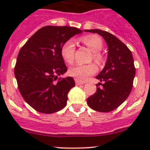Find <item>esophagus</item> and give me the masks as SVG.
<instances>
[{"label": "esophagus", "instance_id": "34e87169", "mask_svg": "<svg viewBox=\"0 0 150 150\" xmlns=\"http://www.w3.org/2000/svg\"><path fill=\"white\" fill-rule=\"evenodd\" d=\"M75 83H76V86H78V85H83L84 84V83L82 81H79V80H78V79H75Z\"/></svg>", "mask_w": 150, "mask_h": 150}]
</instances>
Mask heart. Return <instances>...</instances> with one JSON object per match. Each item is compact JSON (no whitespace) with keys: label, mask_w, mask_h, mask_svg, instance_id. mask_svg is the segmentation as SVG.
Instances as JSON below:
<instances>
[{"label":"heart","mask_w":150,"mask_h":150,"mask_svg":"<svg viewBox=\"0 0 150 150\" xmlns=\"http://www.w3.org/2000/svg\"><path fill=\"white\" fill-rule=\"evenodd\" d=\"M82 43L92 52V59L98 64L103 62V55L100 51L103 48V42L100 38L95 35L85 36L81 38ZM75 44L72 40H69L64 43L61 49V55L69 64L74 63ZM97 72V66L94 63L87 64L84 65H76L69 70V74L79 81H86L90 76Z\"/></svg>","instance_id":"1"}]
</instances>
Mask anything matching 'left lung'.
I'll return each mask as SVG.
<instances>
[{
    "mask_svg": "<svg viewBox=\"0 0 150 150\" xmlns=\"http://www.w3.org/2000/svg\"><path fill=\"white\" fill-rule=\"evenodd\" d=\"M97 33L104 38L108 46L105 67L96 76L101 83L97 91L87 98L89 107L96 111L110 112L120 107L129 95L133 86L135 67L132 52L116 37L99 29L85 30Z\"/></svg>",
    "mask_w": 150,
    "mask_h": 150,
    "instance_id": "1",
    "label": "left lung"
}]
</instances>
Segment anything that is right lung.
<instances>
[{"label": "right lung", "mask_w": 150, "mask_h": 150, "mask_svg": "<svg viewBox=\"0 0 150 150\" xmlns=\"http://www.w3.org/2000/svg\"><path fill=\"white\" fill-rule=\"evenodd\" d=\"M82 32L68 26H45L18 52L14 68L18 90L35 110L53 113L67 104V94L75 82L71 76L59 77L67 71L61 49L73 36Z\"/></svg>", "instance_id": "add662e5"}]
</instances>
